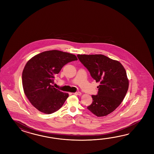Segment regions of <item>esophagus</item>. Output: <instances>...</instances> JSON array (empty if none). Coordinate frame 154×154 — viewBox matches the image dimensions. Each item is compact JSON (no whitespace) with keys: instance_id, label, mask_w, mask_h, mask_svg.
<instances>
[{"instance_id":"34e87169","label":"esophagus","mask_w":154,"mask_h":154,"mask_svg":"<svg viewBox=\"0 0 154 154\" xmlns=\"http://www.w3.org/2000/svg\"><path fill=\"white\" fill-rule=\"evenodd\" d=\"M73 94L75 95H80L82 94V93L80 92H76L73 93Z\"/></svg>"}]
</instances>
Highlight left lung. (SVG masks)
Returning a JSON list of instances; mask_svg holds the SVG:
<instances>
[{"mask_svg": "<svg viewBox=\"0 0 154 154\" xmlns=\"http://www.w3.org/2000/svg\"><path fill=\"white\" fill-rule=\"evenodd\" d=\"M80 62L92 78L99 82L97 95H92V103L87 108L97 117L115 111L125 97L129 87L125 68L118 61L102 54H78Z\"/></svg>", "mask_w": 154, "mask_h": 154, "instance_id": "obj_1", "label": "left lung"}]
</instances>
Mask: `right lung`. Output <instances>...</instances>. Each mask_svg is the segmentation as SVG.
Segmentation results:
<instances>
[{"mask_svg": "<svg viewBox=\"0 0 154 154\" xmlns=\"http://www.w3.org/2000/svg\"><path fill=\"white\" fill-rule=\"evenodd\" d=\"M77 60L72 54L52 50L38 54L27 62L22 74L23 86L26 97L36 109L51 114L62 107L69 95L52 85L54 75L63 66Z\"/></svg>", "mask_w": 154, "mask_h": 154, "instance_id": "1", "label": "right lung"}]
</instances>
